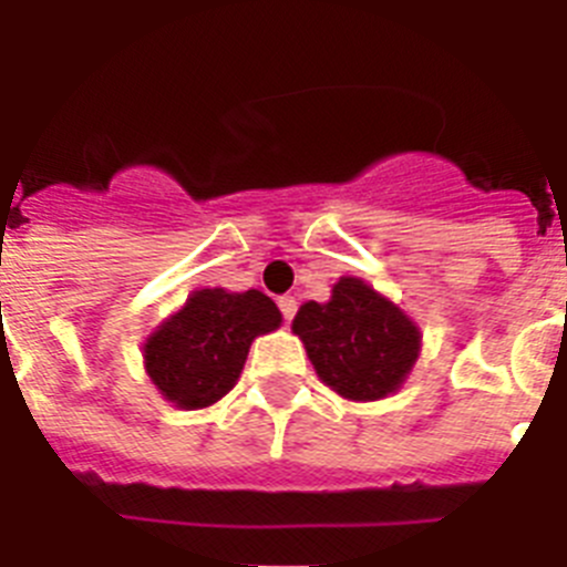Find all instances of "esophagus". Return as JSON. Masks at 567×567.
I'll return each instance as SVG.
<instances>
[{
  "label": "esophagus",
  "instance_id": "esophagus-1",
  "mask_svg": "<svg viewBox=\"0 0 567 567\" xmlns=\"http://www.w3.org/2000/svg\"><path fill=\"white\" fill-rule=\"evenodd\" d=\"M278 309L284 315V320H292L295 312H298V300L292 295H284V298H278Z\"/></svg>",
  "mask_w": 567,
  "mask_h": 567
}]
</instances>
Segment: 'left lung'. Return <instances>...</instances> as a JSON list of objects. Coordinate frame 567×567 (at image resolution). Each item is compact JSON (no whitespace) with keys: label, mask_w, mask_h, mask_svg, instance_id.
Wrapping results in <instances>:
<instances>
[{"label":"left lung","mask_w":567,"mask_h":567,"mask_svg":"<svg viewBox=\"0 0 567 567\" xmlns=\"http://www.w3.org/2000/svg\"><path fill=\"white\" fill-rule=\"evenodd\" d=\"M292 332L318 378L360 403L398 392L420 354L414 320L360 278H340L327 303H303Z\"/></svg>","instance_id":"1"}]
</instances>
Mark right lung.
I'll use <instances>...</instances> for the list:
<instances>
[{
	"label": "right lung",
	"mask_w": 567,
	"mask_h": 567,
	"mask_svg": "<svg viewBox=\"0 0 567 567\" xmlns=\"http://www.w3.org/2000/svg\"><path fill=\"white\" fill-rule=\"evenodd\" d=\"M280 309L258 289H198L144 343V369L178 409H207L238 383L249 346L280 327Z\"/></svg>",
	"instance_id": "obj_1"
}]
</instances>
